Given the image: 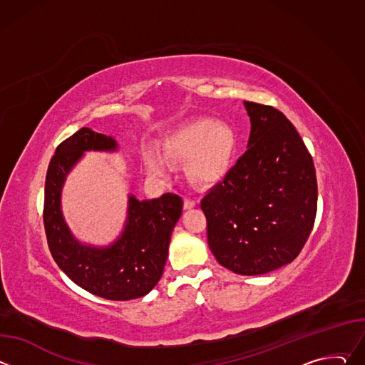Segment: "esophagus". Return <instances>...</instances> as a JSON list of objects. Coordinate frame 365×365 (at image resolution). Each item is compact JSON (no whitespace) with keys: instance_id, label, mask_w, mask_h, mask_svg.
Returning a JSON list of instances; mask_svg holds the SVG:
<instances>
[{"instance_id":"34e87169","label":"esophagus","mask_w":365,"mask_h":365,"mask_svg":"<svg viewBox=\"0 0 365 365\" xmlns=\"http://www.w3.org/2000/svg\"><path fill=\"white\" fill-rule=\"evenodd\" d=\"M196 205V200L195 199H190V197H186L183 200V207L185 210H190V207H193Z\"/></svg>"}]
</instances>
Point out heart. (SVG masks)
<instances>
[{
    "label": "heart",
    "mask_w": 365,
    "mask_h": 365,
    "mask_svg": "<svg viewBox=\"0 0 365 365\" xmlns=\"http://www.w3.org/2000/svg\"><path fill=\"white\" fill-rule=\"evenodd\" d=\"M231 151V133L211 120H195L163 143L166 159H189V173L199 182H210L221 175ZM147 169L154 175L166 172V162L158 153L145 154Z\"/></svg>",
    "instance_id": "obj_1"
}]
</instances>
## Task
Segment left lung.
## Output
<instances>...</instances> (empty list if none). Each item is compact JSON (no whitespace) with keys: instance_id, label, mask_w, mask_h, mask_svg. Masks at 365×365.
I'll return each mask as SVG.
<instances>
[{"instance_id":"8db88e82","label":"left lung","mask_w":365,"mask_h":365,"mask_svg":"<svg viewBox=\"0 0 365 365\" xmlns=\"http://www.w3.org/2000/svg\"><path fill=\"white\" fill-rule=\"evenodd\" d=\"M251 121L245 153L206 192L200 210L217 262L258 276L299 255L315 224L314 160L294 125L279 110L244 101Z\"/></svg>"}]
</instances>
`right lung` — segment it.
Returning <instances> with one entry per match:
<instances>
[{
  "label": "right lung",
  "instance_id": "add662e5",
  "mask_svg": "<svg viewBox=\"0 0 365 365\" xmlns=\"http://www.w3.org/2000/svg\"><path fill=\"white\" fill-rule=\"evenodd\" d=\"M117 147L113 137L85 127L58 145L46 175L43 222L51 257L72 282L103 299L131 300L147 294L163 274L170 235L182 215V197L165 193L138 200L130 195L124 231L108 247L79 242L61 210L63 183L83 153Z\"/></svg>",
  "mask_w": 365,
  "mask_h": 365
}]
</instances>
